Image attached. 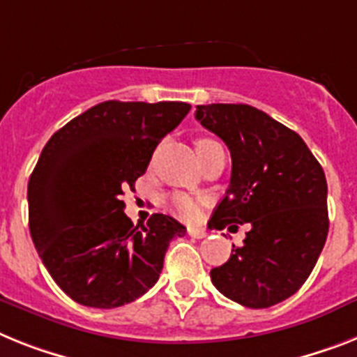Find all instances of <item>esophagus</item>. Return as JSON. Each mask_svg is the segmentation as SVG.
<instances>
[{
	"label": "esophagus",
	"instance_id": "34e87169",
	"mask_svg": "<svg viewBox=\"0 0 357 357\" xmlns=\"http://www.w3.org/2000/svg\"><path fill=\"white\" fill-rule=\"evenodd\" d=\"M188 236H190V238L202 239V238H206V232L202 229H188Z\"/></svg>",
	"mask_w": 357,
	"mask_h": 357
}]
</instances>
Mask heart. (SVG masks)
<instances>
[{"label": "heart", "instance_id": "heart-1", "mask_svg": "<svg viewBox=\"0 0 357 357\" xmlns=\"http://www.w3.org/2000/svg\"><path fill=\"white\" fill-rule=\"evenodd\" d=\"M208 143H215L212 139H197L196 142V149L197 146L208 145ZM170 206H172V211L179 215V218H183V220L192 221L196 220L197 214H199V199L197 197L188 196V194H174L170 197Z\"/></svg>", "mask_w": 357, "mask_h": 357}]
</instances>
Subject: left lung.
<instances>
[{"label":"left lung","instance_id":"1","mask_svg":"<svg viewBox=\"0 0 357 357\" xmlns=\"http://www.w3.org/2000/svg\"><path fill=\"white\" fill-rule=\"evenodd\" d=\"M196 119L232 158L211 221L220 230L250 223L243 247L232 245L229 261L211 271L212 283L243 307L281 303L307 281L328 234L321 165L299 134L250 105H197Z\"/></svg>","mask_w":357,"mask_h":357}]
</instances>
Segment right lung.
<instances>
[{
	"label": "right lung",
	"mask_w": 357,
	"mask_h": 357,
	"mask_svg": "<svg viewBox=\"0 0 357 357\" xmlns=\"http://www.w3.org/2000/svg\"><path fill=\"white\" fill-rule=\"evenodd\" d=\"M188 110L183 101H103L43 146L26 190L29 229L52 280L76 303L121 307L160 280L170 241L187 229L165 214L134 227L119 196Z\"/></svg>",
	"instance_id": "right-lung-1"
}]
</instances>
